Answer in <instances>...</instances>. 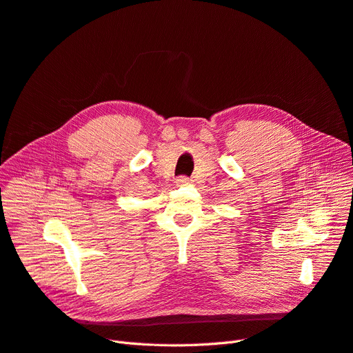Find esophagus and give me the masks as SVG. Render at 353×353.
I'll return each mask as SVG.
<instances>
[{
	"mask_svg": "<svg viewBox=\"0 0 353 353\" xmlns=\"http://www.w3.org/2000/svg\"><path fill=\"white\" fill-rule=\"evenodd\" d=\"M189 181H190V179H189L188 176H180V177H177V180H176L177 185H183V183H189Z\"/></svg>",
	"mask_w": 353,
	"mask_h": 353,
	"instance_id": "obj_1",
	"label": "esophagus"
}]
</instances>
